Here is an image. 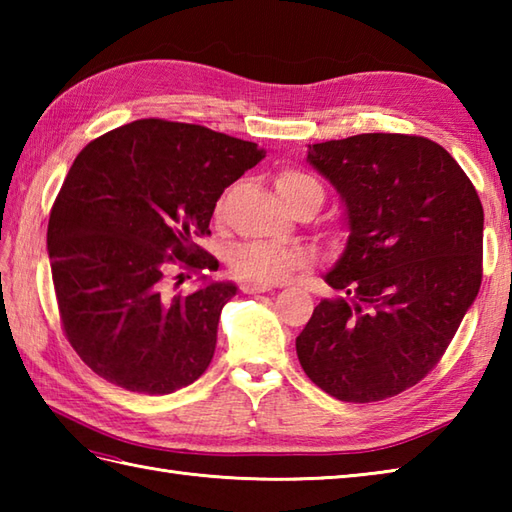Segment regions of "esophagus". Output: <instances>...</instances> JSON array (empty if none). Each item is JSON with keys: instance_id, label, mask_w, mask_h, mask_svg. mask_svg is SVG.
Here are the masks:
<instances>
[{"instance_id": "esophagus-1", "label": "esophagus", "mask_w": 512, "mask_h": 512, "mask_svg": "<svg viewBox=\"0 0 512 512\" xmlns=\"http://www.w3.org/2000/svg\"><path fill=\"white\" fill-rule=\"evenodd\" d=\"M242 290L246 292V295H257V292L273 290V286H270V284H250V281H246V284H242Z\"/></svg>"}]
</instances>
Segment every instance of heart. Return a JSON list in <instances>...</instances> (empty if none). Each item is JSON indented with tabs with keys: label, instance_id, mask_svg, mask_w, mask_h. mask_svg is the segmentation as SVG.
<instances>
[{
	"label": "heart",
	"instance_id": "obj_1",
	"mask_svg": "<svg viewBox=\"0 0 512 512\" xmlns=\"http://www.w3.org/2000/svg\"><path fill=\"white\" fill-rule=\"evenodd\" d=\"M277 191L284 202L290 206L306 195H319L323 200L321 184L312 176L297 169H284L275 178ZM222 209V202L217 204V211ZM308 262V253L301 248L279 246L273 242H244L231 250L228 264L233 273L250 281V284H275V281L286 279L297 266Z\"/></svg>",
	"mask_w": 512,
	"mask_h": 512
}]
</instances>
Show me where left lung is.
Masks as SVG:
<instances>
[{"label":"left lung","mask_w":512,"mask_h":512,"mask_svg":"<svg viewBox=\"0 0 512 512\" xmlns=\"http://www.w3.org/2000/svg\"><path fill=\"white\" fill-rule=\"evenodd\" d=\"M308 162L341 195L347 242L297 336L314 385L343 402H376L427 376L482 284L484 209L438 143L358 134L308 145Z\"/></svg>","instance_id":"1"}]
</instances>
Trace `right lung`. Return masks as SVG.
<instances>
[{"label": "right lung", "mask_w": 512, "mask_h": 512, "mask_svg": "<svg viewBox=\"0 0 512 512\" xmlns=\"http://www.w3.org/2000/svg\"><path fill=\"white\" fill-rule=\"evenodd\" d=\"M264 156L160 118L112 129L76 156L50 213L48 257L65 336L94 374L162 396L206 372L237 286L202 275L171 295L169 273L217 270L193 239L211 235L215 202Z\"/></svg>", "instance_id": "add662e5"}]
</instances>
